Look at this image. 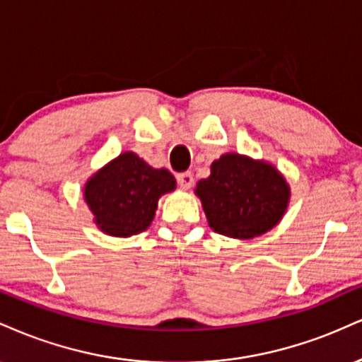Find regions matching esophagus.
<instances>
[{
  "label": "esophagus",
  "instance_id": "1",
  "mask_svg": "<svg viewBox=\"0 0 362 362\" xmlns=\"http://www.w3.org/2000/svg\"><path fill=\"white\" fill-rule=\"evenodd\" d=\"M177 182H180V186L182 189H189L191 186H193V182H194L193 174H191V173L177 174Z\"/></svg>",
  "mask_w": 362,
  "mask_h": 362
}]
</instances>
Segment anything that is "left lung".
<instances>
[{
	"mask_svg": "<svg viewBox=\"0 0 362 362\" xmlns=\"http://www.w3.org/2000/svg\"><path fill=\"white\" fill-rule=\"evenodd\" d=\"M194 194L214 232L249 240L281 222L291 189L274 164L227 152L211 163L210 176L197 182Z\"/></svg>",
	"mask_w": 362,
	"mask_h": 362,
	"instance_id": "1",
	"label": "left lung"
}]
</instances>
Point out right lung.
<instances>
[{"instance_id": "add662e5", "label": "right lung", "mask_w": 362, "mask_h": 362, "mask_svg": "<svg viewBox=\"0 0 362 362\" xmlns=\"http://www.w3.org/2000/svg\"><path fill=\"white\" fill-rule=\"evenodd\" d=\"M174 189L176 180L168 169L152 168L127 151L88 177L83 197L101 232L132 237L151 227L159 198Z\"/></svg>"}]
</instances>
